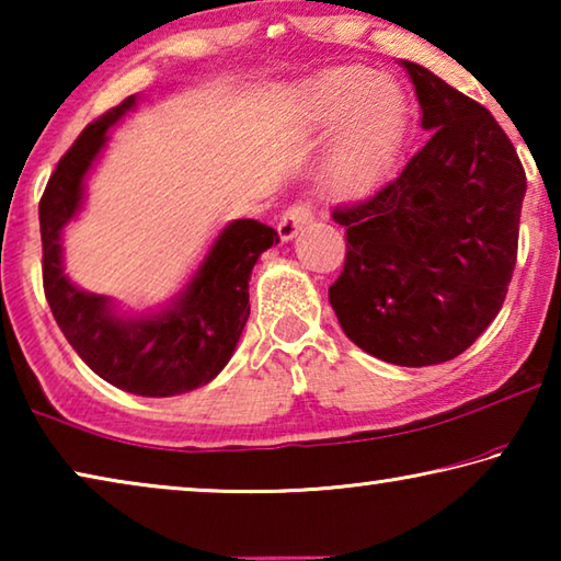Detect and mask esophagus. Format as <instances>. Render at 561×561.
<instances>
[{"label": "esophagus", "mask_w": 561, "mask_h": 561, "mask_svg": "<svg viewBox=\"0 0 561 561\" xmlns=\"http://www.w3.org/2000/svg\"><path fill=\"white\" fill-rule=\"evenodd\" d=\"M311 220H314V207H311V203H297V205H291L282 213L279 222H277V232H279L282 240L287 242L301 230L304 225H309Z\"/></svg>", "instance_id": "obj_1"}]
</instances>
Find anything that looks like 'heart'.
Wrapping results in <instances>:
<instances>
[{"label": "heart", "instance_id": "heart-1", "mask_svg": "<svg viewBox=\"0 0 561 561\" xmlns=\"http://www.w3.org/2000/svg\"><path fill=\"white\" fill-rule=\"evenodd\" d=\"M331 148L324 183L334 197H358L371 187L403 130V93L386 76L368 81L364 69H334L309 89V121L329 128L345 116Z\"/></svg>", "mask_w": 561, "mask_h": 561}]
</instances>
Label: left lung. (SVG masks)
<instances>
[{
    "label": "left lung",
    "instance_id": "left-lung-1",
    "mask_svg": "<svg viewBox=\"0 0 561 561\" xmlns=\"http://www.w3.org/2000/svg\"><path fill=\"white\" fill-rule=\"evenodd\" d=\"M403 66L431 138L396 180L334 210L346 260L329 301L358 348L417 368L460 356L502 309L527 175L485 106Z\"/></svg>",
    "mask_w": 561,
    "mask_h": 561
}]
</instances>
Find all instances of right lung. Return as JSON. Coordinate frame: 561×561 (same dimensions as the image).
<instances>
[{"label": "right lung", "mask_w": 561, "mask_h": 561, "mask_svg": "<svg viewBox=\"0 0 561 561\" xmlns=\"http://www.w3.org/2000/svg\"><path fill=\"white\" fill-rule=\"evenodd\" d=\"M128 96L91 121L66 150L39 201L42 277L56 324L93 374L123 391L168 398L201 388L222 371L250 317V274L277 230L257 220L227 225L193 282L163 314L121 319L108 299L81 291L61 267V230L81 205L83 175L106 130L133 108Z\"/></svg>", "instance_id": "right-lung-1"}]
</instances>
